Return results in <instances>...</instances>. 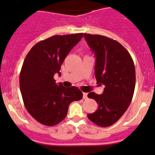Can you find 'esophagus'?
<instances>
[{"label":"esophagus","instance_id":"obj_1","mask_svg":"<svg viewBox=\"0 0 155 155\" xmlns=\"http://www.w3.org/2000/svg\"><path fill=\"white\" fill-rule=\"evenodd\" d=\"M83 99H87V93H83Z\"/></svg>","mask_w":155,"mask_h":155}]
</instances>
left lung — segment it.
Wrapping results in <instances>:
<instances>
[{
	"label": "left lung",
	"instance_id": "obj_1",
	"mask_svg": "<svg viewBox=\"0 0 155 155\" xmlns=\"http://www.w3.org/2000/svg\"><path fill=\"white\" fill-rule=\"evenodd\" d=\"M84 37L96 57L97 83L105 85L102 94H87L98 104V109L87 117L99 126H110L123 116L132 100L136 82L134 64L128 50L117 41L87 33Z\"/></svg>",
	"mask_w": 155,
	"mask_h": 155
}]
</instances>
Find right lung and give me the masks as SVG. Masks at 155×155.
<instances>
[{
	"label": "right lung",
	"mask_w": 155,
	"mask_h": 155,
	"mask_svg": "<svg viewBox=\"0 0 155 155\" xmlns=\"http://www.w3.org/2000/svg\"><path fill=\"white\" fill-rule=\"evenodd\" d=\"M83 35H53L41 41L24 59L19 79L23 101L31 116L41 124L53 126L59 123L67 116L70 104L82 98L78 87L56 84L53 76L61 75L65 57Z\"/></svg>",
	"instance_id": "add662e5"
}]
</instances>
